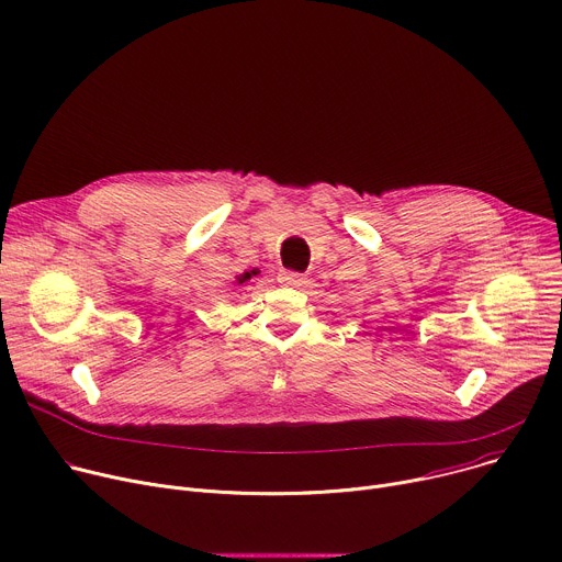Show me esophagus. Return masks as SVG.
<instances>
[{
  "mask_svg": "<svg viewBox=\"0 0 562 562\" xmlns=\"http://www.w3.org/2000/svg\"><path fill=\"white\" fill-rule=\"evenodd\" d=\"M280 280L284 282V284H289V286H302L304 284V278L302 273H297V271H289V269H284L282 273H280Z\"/></svg>",
  "mask_w": 562,
  "mask_h": 562,
  "instance_id": "obj_1",
  "label": "esophagus"
}]
</instances>
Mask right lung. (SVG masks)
Here are the masks:
<instances>
[{"label": "right lung", "mask_w": 562, "mask_h": 562, "mask_svg": "<svg viewBox=\"0 0 562 562\" xmlns=\"http://www.w3.org/2000/svg\"><path fill=\"white\" fill-rule=\"evenodd\" d=\"M258 273H260L258 269H252V271H246L244 276H239V278H237V284H244V282H248V280H250L252 276H258Z\"/></svg>", "instance_id": "1"}]
</instances>
